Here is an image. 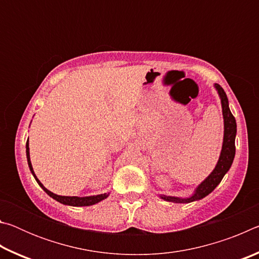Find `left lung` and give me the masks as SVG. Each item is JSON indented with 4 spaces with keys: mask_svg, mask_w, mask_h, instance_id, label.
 <instances>
[{
    "mask_svg": "<svg viewBox=\"0 0 259 259\" xmlns=\"http://www.w3.org/2000/svg\"><path fill=\"white\" fill-rule=\"evenodd\" d=\"M213 87L219 96V99H221L223 119H224V137H223L222 151L221 155H219V159L217 161V164L214 165L213 170L209 174V176L196 186L192 195L187 196V198H179V196L159 194V198L162 200L174 203H190L205 198V196L209 195L210 193L219 185V183L222 182L223 177L227 174L232 163H233L235 156L236 122L233 114L231 113V109L229 106V99H227V96L224 89H223L219 84H217V83H214Z\"/></svg>",
    "mask_w": 259,
    "mask_h": 259,
    "instance_id": "1",
    "label": "left lung"
}]
</instances>
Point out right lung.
<instances>
[{"instance_id": "1", "label": "right lung", "mask_w": 259, "mask_h": 259, "mask_svg": "<svg viewBox=\"0 0 259 259\" xmlns=\"http://www.w3.org/2000/svg\"><path fill=\"white\" fill-rule=\"evenodd\" d=\"M26 156H27V163H28V166H29V170L34 176L35 181L37 182L38 185L41 186L42 190L45 191L48 195L51 196V198L55 199L56 201H58V202L63 203V204H66V205H72V207H89V205L96 204V203L100 202V201H103L106 198H108L109 193H103V194L90 195V196H64V195L55 194V193H52L51 191H49L48 188L43 186V184L40 181H38V178L36 177V175H35V172H34L33 166H32V162H30V156H29L28 139H27V143H26Z\"/></svg>"}]
</instances>
